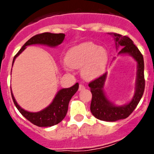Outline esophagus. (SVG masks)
Segmentation results:
<instances>
[{"instance_id":"obj_1","label":"esophagus","mask_w":154,"mask_h":154,"mask_svg":"<svg viewBox=\"0 0 154 154\" xmlns=\"http://www.w3.org/2000/svg\"><path fill=\"white\" fill-rule=\"evenodd\" d=\"M84 89H85V86H84L83 85H82V84H80L79 87V90L82 91V90H83Z\"/></svg>"}]
</instances>
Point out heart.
I'll list each match as a JSON object with an SVG mask.
<instances>
[{"instance_id": "1", "label": "heart", "mask_w": 154, "mask_h": 154, "mask_svg": "<svg viewBox=\"0 0 154 154\" xmlns=\"http://www.w3.org/2000/svg\"><path fill=\"white\" fill-rule=\"evenodd\" d=\"M108 60V52L105 48L92 42H84L69 50L65 65L68 69L82 67V76L92 80L103 75Z\"/></svg>"}]
</instances>
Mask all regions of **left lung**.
<instances>
[{
    "instance_id": "8db88e82",
    "label": "left lung",
    "mask_w": 154,
    "mask_h": 154,
    "mask_svg": "<svg viewBox=\"0 0 154 154\" xmlns=\"http://www.w3.org/2000/svg\"><path fill=\"white\" fill-rule=\"evenodd\" d=\"M109 34L114 38L116 49L118 50V48H122L118 55H129L137 63L135 92L131 100L126 104L117 106L110 101L106 96L103 88L107 79V72L89 84L92 95L90 106L92 115L100 120L115 122L127 118L140 101L145 88L144 62L142 54L130 38L116 33Z\"/></svg>"
}]
</instances>
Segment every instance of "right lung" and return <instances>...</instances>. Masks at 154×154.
<instances>
[{"mask_svg": "<svg viewBox=\"0 0 154 154\" xmlns=\"http://www.w3.org/2000/svg\"><path fill=\"white\" fill-rule=\"evenodd\" d=\"M65 34H53L50 32H45V33L35 35L31 38L17 53V55L14 56L13 59L12 66L16 58L26 48L27 46L31 45H46L48 47L55 48L62 44L65 39ZM78 82L70 88L60 89L57 92L55 98L53 99L52 102L48 106L36 112H28L27 110L21 108L14 99L11 89V92L14 103L23 116H24L34 125H36L40 127H47V126H52L58 124L65 118L68 112L69 101L74 96L75 93L78 91Z\"/></svg>", "mask_w": 154, "mask_h": 154, "instance_id": "right-lung-1", "label": "right lung"}]
</instances>
